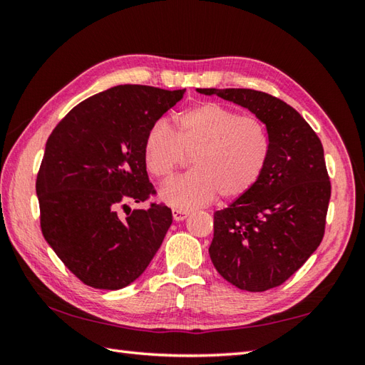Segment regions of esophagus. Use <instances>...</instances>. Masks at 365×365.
Returning <instances> with one entry per match:
<instances>
[{"instance_id": "obj_1", "label": "esophagus", "mask_w": 365, "mask_h": 365, "mask_svg": "<svg viewBox=\"0 0 365 365\" xmlns=\"http://www.w3.org/2000/svg\"><path fill=\"white\" fill-rule=\"evenodd\" d=\"M188 216H190V212H187V210H178V208H174L173 210L174 221H183V220H187Z\"/></svg>"}]
</instances>
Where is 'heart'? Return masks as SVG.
<instances>
[{
  "label": "heart",
  "mask_w": 365,
  "mask_h": 365,
  "mask_svg": "<svg viewBox=\"0 0 365 365\" xmlns=\"http://www.w3.org/2000/svg\"><path fill=\"white\" fill-rule=\"evenodd\" d=\"M271 139L260 119L221 103L205 102L180 114L175 135L165 122L147 131L144 163L157 180L174 175L185 155L188 174L161 188L160 197L177 208H196L216 195L232 200L251 192L268 166Z\"/></svg>",
  "instance_id": "1"
}]
</instances>
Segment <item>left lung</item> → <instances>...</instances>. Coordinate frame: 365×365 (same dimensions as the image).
<instances>
[{"instance_id":"obj_1","label":"left lung","mask_w":365,"mask_h":365,"mask_svg":"<svg viewBox=\"0 0 365 365\" xmlns=\"http://www.w3.org/2000/svg\"><path fill=\"white\" fill-rule=\"evenodd\" d=\"M245 106L265 123L268 166L246 196L215 213L210 259L246 292L284 284L320 246L331 182L320 138L281 98L254 89H197Z\"/></svg>"}]
</instances>
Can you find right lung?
Segmentation results:
<instances>
[{"mask_svg":"<svg viewBox=\"0 0 365 365\" xmlns=\"http://www.w3.org/2000/svg\"><path fill=\"white\" fill-rule=\"evenodd\" d=\"M183 94L143 84L111 88L68 111L46 141L36 180L42 234L89 287L119 290L133 282L173 224L165 204L130 210L128 202L157 195L144 139Z\"/></svg>","mask_w":365,"mask_h":365,"instance_id":"obj_1","label":"right lung"}]
</instances>
